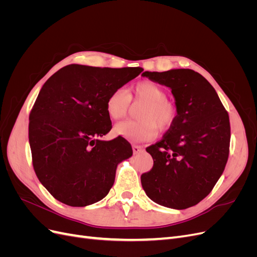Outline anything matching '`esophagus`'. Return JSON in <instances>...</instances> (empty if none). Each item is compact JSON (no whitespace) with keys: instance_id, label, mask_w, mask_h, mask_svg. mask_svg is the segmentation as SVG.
Segmentation results:
<instances>
[{"instance_id":"34e87169","label":"esophagus","mask_w":257,"mask_h":257,"mask_svg":"<svg viewBox=\"0 0 257 257\" xmlns=\"http://www.w3.org/2000/svg\"><path fill=\"white\" fill-rule=\"evenodd\" d=\"M144 151V148L142 146H137V145H133V152L134 154H138Z\"/></svg>"}]
</instances>
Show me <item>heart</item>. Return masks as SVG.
I'll return each mask as SVG.
<instances>
[{
    "label": "heart",
    "instance_id": "1",
    "mask_svg": "<svg viewBox=\"0 0 257 257\" xmlns=\"http://www.w3.org/2000/svg\"><path fill=\"white\" fill-rule=\"evenodd\" d=\"M167 92L160 84L144 80L134 84L131 93L124 89L113 90L106 100V110L111 120H120L126 115L131 99L144 102L139 120H125L116 124L114 132L133 142L150 141L157 135L158 126L168 130L177 118L175 106L168 102Z\"/></svg>",
    "mask_w": 257,
    "mask_h": 257
}]
</instances>
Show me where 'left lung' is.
Segmentation results:
<instances>
[{
  "label": "left lung",
  "instance_id": "left-lung-1",
  "mask_svg": "<svg viewBox=\"0 0 257 257\" xmlns=\"http://www.w3.org/2000/svg\"><path fill=\"white\" fill-rule=\"evenodd\" d=\"M143 76L172 89L177 118L160 142L147 148L153 159L142 185L161 206L186 209L212 191L229 154L230 124L214 88L193 69L145 72Z\"/></svg>",
  "mask_w": 257,
  "mask_h": 257
}]
</instances>
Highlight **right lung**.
I'll use <instances>...</instances> for the list:
<instances>
[{"label":"right lung","mask_w":257,"mask_h":257,"mask_svg":"<svg viewBox=\"0 0 257 257\" xmlns=\"http://www.w3.org/2000/svg\"><path fill=\"white\" fill-rule=\"evenodd\" d=\"M143 71L71 64L43 85L30 112L29 142L38 180L61 203L84 207L109 193L116 166L133 150L121 136L99 139L112 127L106 100Z\"/></svg>","instance_id":"right-lung-1"}]
</instances>
